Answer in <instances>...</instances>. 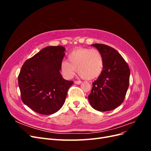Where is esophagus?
<instances>
[{
    "mask_svg": "<svg viewBox=\"0 0 151 151\" xmlns=\"http://www.w3.org/2000/svg\"><path fill=\"white\" fill-rule=\"evenodd\" d=\"M81 83H82V81H74V83L76 84H81Z\"/></svg>",
    "mask_w": 151,
    "mask_h": 151,
    "instance_id": "1",
    "label": "esophagus"
}]
</instances>
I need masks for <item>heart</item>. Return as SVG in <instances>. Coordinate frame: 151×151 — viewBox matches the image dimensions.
Wrapping results in <instances>:
<instances>
[{
	"label": "heart",
	"instance_id": "1",
	"mask_svg": "<svg viewBox=\"0 0 151 151\" xmlns=\"http://www.w3.org/2000/svg\"><path fill=\"white\" fill-rule=\"evenodd\" d=\"M77 68L79 74L86 79H93L98 77L103 68V59L96 49L77 48L68 55V62L60 63L62 75L67 79L74 76Z\"/></svg>",
	"mask_w": 151,
	"mask_h": 151
}]
</instances>
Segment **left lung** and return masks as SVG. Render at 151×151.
I'll return each mask as SVG.
<instances>
[{
  "mask_svg": "<svg viewBox=\"0 0 151 151\" xmlns=\"http://www.w3.org/2000/svg\"><path fill=\"white\" fill-rule=\"evenodd\" d=\"M101 53L103 68L88 96L94 109L107 111L115 109L124 101L129 86L130 68L116 50L104 44H93Z\"/></svg>",
  "mask_w": 151,
  "mask_h": 151,
  "instance_id": "1",
  "label": "left lung"
}]
</instances>
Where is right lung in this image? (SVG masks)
<instances>
[{"instance_id": "add662e5", "label": "right lung", "mask_w": 151, "mask_h": 151, "mask_svg": "<svg viewBox=\"0 0 151 151\" xmlns=\"http://www.w3.org/2000/svg\"><path fill=\"white\" fill-rule=\"evenodd\" d=\"M62 46L43 48L25 61L18 76L22 101L32 110L52 115L65 101L67 91L74 82L60 74V63L65 55Z\"/></svg>"}]
</instances>
